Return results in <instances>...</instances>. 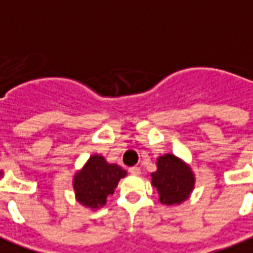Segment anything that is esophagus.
Wrapping results in <instances>:
<instances>
[{
	"label": "esophagus",
	"mask_w": 253,
	"mask_h": 253,
	"mask_svg": "<svg viewBox=\"0 0 253 253\" xmlns=\"http://www.w3.org/2000/svg\"><path fill=\"white\" fill-rule=\"evenodd\" d=\"M128 173L132 174V175H139L141 174V168H138V166H132L128 169Z\"/></svg>",
	"instance_id": "1"
}]
</instances>
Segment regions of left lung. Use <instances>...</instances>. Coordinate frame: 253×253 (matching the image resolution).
Here are the masks:
<instances>
[{
    "label": "left lung",
    "instance_id": "left-lung-1",
    "mask_svg": "<svg viewBox=\"0 0 253 253\" xmlns=\"http://www.w3.org/2000/svg\"><path fill=\"white\" fill-rule=\"evenodd\" d=\"M196 178L188 164L174 154L157 158V171L151 173V185L160 194V203L179 205L190 197Z\"/></svg>",
    "mask_w": 253,
    "mask_h": 253
}]
</instances>
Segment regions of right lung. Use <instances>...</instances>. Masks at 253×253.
<instances>
[{"label": "right lung", "mask_w": 253, "mask_h": 253, "mask_svg": "<svg viewBox=\"0 0 253 253\" xmlns=\"http://www.w3.org/2000/svg\"><path fill=\"white\" fill-rule=\"evenodd\" d=\"M127 171L115 164H108L104 157L93 154L74 175L76 201L89 209H99L107 203V197L115 192L118 182Z\"/></svg>", "instance_id": "add662e5"}]
</instances>
